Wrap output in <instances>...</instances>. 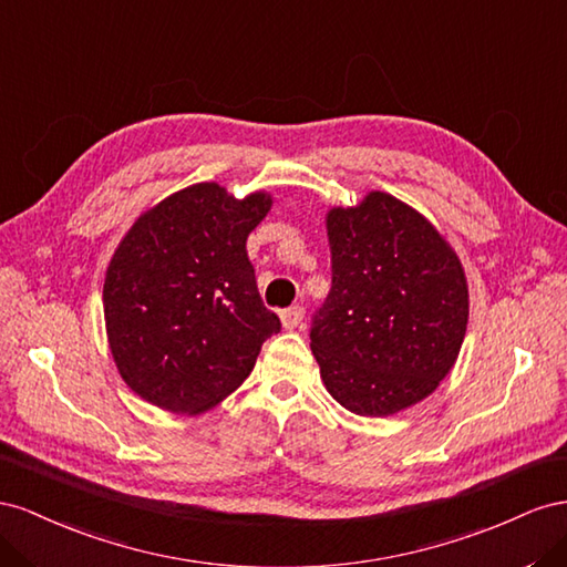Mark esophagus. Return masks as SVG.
I'll use <instances>...</instances> for the list:
<instances>
[{
	"label": "esophagus",
	"mask_w": 567,
	"mask_h": 567,
	"mask_svg": "<svg viewBox=\"0 0 567 567\" xmlns=\"http://www.w3.org/2000/svg\"><path fill=\"white\" fill-rule=\"evenodd\" d=\"M280 320H282V328H285V330H295V328L301 326L303 309H301V306H292V309H285V311L280 313Z\"/></svg>",
	"instance_id": "esophagus-1"
}]
</instances>
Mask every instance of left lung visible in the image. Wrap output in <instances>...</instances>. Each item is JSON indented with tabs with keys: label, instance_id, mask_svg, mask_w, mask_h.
<instances>
[{
	"label": "left lung",
	"instance_id": "8db88e82",
	"mask_svg": "<svg viewBox=\"0 0 567 567\" xmlns=\"http://www.w3.org/2000/svg\"><path fill=\"white\" fill-rule=\"evenodd\" d=\"M332 287L311 351L330 396L355 415H394L454 368L467 328V280L444 235L386 192L326 216Z\"/></svg>",
	"mask_w": 567,
	"mask_h": 567
}]
</instances>
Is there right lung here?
<instances>
[{
  "label": "right lung",
  "mask_w": 567,
  "mask_h": 567,
  "mask_svg": "<svg viewBox=\"0 0 567 567\" xmlns=\"http://www.w3.org/2000/svg\"><path fill=\"white\" fill-rule=\"evenodd\" d=\"M272 206L258 189L237 199L197 183L147 208L111 256L106 339L123 382L171 413L199 415L249 378L280 332L247 256V237Z\"/></svg>",
  "instance_id": "obj_1"
}]
</instances>
